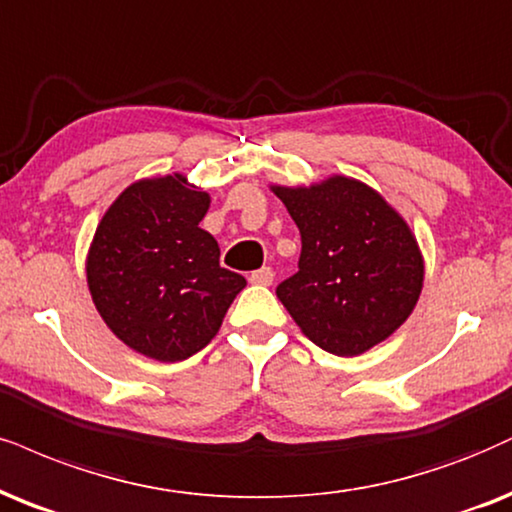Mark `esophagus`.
<instances>
[{"label": "esophagus", "mask_w": 512, "mask_h": 512, "mask_svg": "<svg viewBox=\"0 0 512 512\" xmlns=\"http://www.w3.org/2000/svg\"><path fill=\"white\" fill-rule=\"evenodd\" d=\"M249 280H251V285H261V287H268V285H273V280H275V273H273V268L263 266V268L254 270V273L249 275Z\"/></svg>", "instance_id": "obj_1"}]
</instances>
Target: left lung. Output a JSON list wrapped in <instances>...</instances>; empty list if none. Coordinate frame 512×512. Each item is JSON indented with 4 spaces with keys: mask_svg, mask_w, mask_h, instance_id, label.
I'll return each instance as SVG.
<instances>
[{
    "mask_svg": "<svg viewBox=\"0 0 512 512\" xmlns=\"http://www.w3.org/2000/svg\"><path fill=\"white\" fill-rule=\"evenodd\" d=\"M270 189L301 232L299 273L277 287L301 332L334 356H361L391 337L425 282V258L401 213L346 175Z\"/></svg>",
    "mask_w": 512,
    "mask_h": 512,
    "instance_id": "obj_1",
    "label": "left lung"
}]
</instances>
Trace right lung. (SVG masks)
Segmentation results:
<instances>
[{"mask_svg": "<svg viewBox=\"0 0 512 512\" xmlns=\"http://www.w3.org/2000/svg\"><path fill=\"white\" fill-rule=\"evenodd\" d=\"M208 206V192L182 173L137 180L106 208L87 251V287L106 327L154 361L204 349L246 287L220 268L218 242L199 227Z\"/></svg>", "mask_w": 512, "mask_h": 512, "instance_id": "1", "label": "right lung"}]
</instances>
